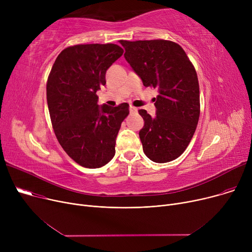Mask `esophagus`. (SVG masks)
I'll use <instances>...</instances> for the list:
<instances>
[{
	"instance_id": "34e87169",
	"label": "esophagus",
	"mask_w": 252,
	"mask_h": 252,
	"mask_svg": "<svg viewBox=\"0 0 252 252\" xmlns=\"http://www.w3.org/2000/svg\"><path fill=\"white\" fill-rule=\"evenodd\" d=\"M136 111H137V108L134 107L133 105H130V106H129V112H130V113H134V112H136Z\"/></svg>"
}]
</instances>
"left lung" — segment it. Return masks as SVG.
I'll use <instances>...</instances> for the list:
<instances>
[{
	"label": "left lung",
	"instance_id": "1",
	"mask_svg": "<svg viewBox=\"0 0 252 252\" xmlns=\"http://www.w3.org/2000/svg\"><path fill=\"white\" fill-rule=\"evenodd\" d=\"M119 43L143 85L159 91L154 98L155 117L139 110L145 122L139 133L144 153L157 163L175 160L188 147L200 115L199 83L194 65L175 42L121 39Z\"/></svg>",
	"mask_w": 252,
	"mask_h": 252
}]
</instances>
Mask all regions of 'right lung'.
<instances>
[{"label": "right lung", "mask_w": 252, "mask_h": 252, "mask_svg": "<svg viewBox=\"0 0 252 252\" xmlns=\"http://www.w3.org/2000/svg\"><path fill=\"white\" fill-rule=\"evenodd\" d=\"M124 50L115 44H87L65 48L47 81V102L56 138L76 163L98 168L115 154V139L129 105L97 104L96 92L105 73Z\"/></svg>", "instance_id": "right-lung-1"}]
</instances>
